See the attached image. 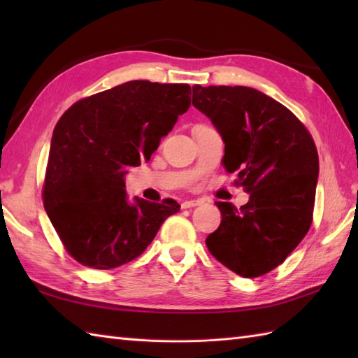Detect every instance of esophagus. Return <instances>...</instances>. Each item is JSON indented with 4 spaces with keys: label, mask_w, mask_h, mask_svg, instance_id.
<instances>
[{
    "label": "esophagus",
    "mask_w": 358,
    "mask_h": 358,
    "mask_svg": "<svg viewBox=\"0 0 358 358\" xmlns=\"http://www.w3.org/2000/svg\"><path fill=\"white\" fill-rule=\"evenodd\" d=\"M203 201L201 200H186L181 203V208L183 209H189V208H195V206H200Z\"/></svg>",
    "instance_id": "1"
}]
</instances>
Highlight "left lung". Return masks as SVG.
Returning <instances> with one entry per match:
<instances>
[{
    "mask_svg": "<svg viewBox=\"0 0 358 358\" xmlns=\"http://www.w3.org/2000/svg\"><path fill=\"white\" fill-rule=\"evenodd\" d=\"M194 108L224 143V169L237 172L249 201H217L220 227L206 246L245 278L268 273L299 246L313 223L318 154L313 136L283 104L245 86L192 87Z\"/></svg>",
    "mask_w": 358,
    "mask_h": 358,
    "instance_id": "8db88e82",
    "label": "left lung"
}]
</instances>
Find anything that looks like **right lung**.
<instances>
[{
	"mask_svg": "<svg viewBox=\"0 0 358 358\" xmlns=\"http://www.w3.org/2000/svg\"><path fill=\"white\" fill-rule=\"evenodd\" d=\"M189 85L127 81L87 96L53 129L44 209L67 252L94 269L132 262L154 240L177 201L126 194L127 167L149 162L191 106Z\"/></svg>",
	"mask_w": 358,
	"mask_h": 358,
	"instance_id": "obj_1",
	"label": "right lung"
}]
</instances>
